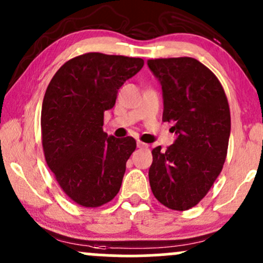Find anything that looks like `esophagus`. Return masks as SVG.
<instances>
[{
    "label": "esophagus",
    "mask_w": 263,
    "mask_h": 263,
    "mask_svg": "<svg viewBox=\"0 0 263 263\" xmlns=\"http://www.w3.org/2000/svg\"><path fill=\"white\" fill-rule=\"evenodd\" d=\"M137 147H138V148H147V147H148V144L144 143V142L137 141Z\"/></svg>",
    "instance_id": "esophagus-1"
}]
</instances>
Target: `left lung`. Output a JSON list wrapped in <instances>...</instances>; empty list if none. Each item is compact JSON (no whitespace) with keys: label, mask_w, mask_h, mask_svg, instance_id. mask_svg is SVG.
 Listing matches in <instances>:
<instances>
[{"label":"left lung","mask_w":263,"mask_h":263,"mask_svg":"<svg viewBox=\"0 0 263 263\" xmlns=\"http://www.w3.org/2000/svg\"><path fill=\"white\" fill-rule=\"evenodd\" d=\"M147 64L162 86V120L173 123L177 135L165 151H152L151 189L164 206L188 210L206 195L225 163L229 102L218 78L197 59H151Z\"/></svg>","instance_id":"1"}]
</instances>
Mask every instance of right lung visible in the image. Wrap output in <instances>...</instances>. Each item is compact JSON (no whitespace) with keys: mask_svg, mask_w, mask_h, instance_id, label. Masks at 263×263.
<instances>
[{"mask_svg":"<svg viewBox=\"0 0 263 263\" xmlns=\"http://www.w3.org/2000/svg\"><path fill=\"white\" fill-rule=\"evenodd\" d=\"M143 64L141 58L86 53L68 60L47 87L41 117L45 161L63 192L81 206H101L121 188L136 141L107 136L104 112Z\"/></svg>","mask_w":263,"mask_h":263,"instance_id":"right-lung-1","label":"right lung"}]
</instances>
